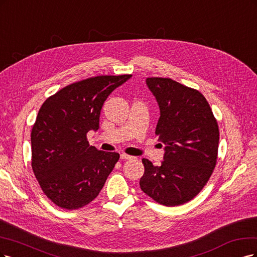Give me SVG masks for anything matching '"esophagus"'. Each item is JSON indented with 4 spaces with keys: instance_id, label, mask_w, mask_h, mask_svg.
Listing matches in <instances>:
<instances>
[{
    "instance_id": "obj_1",
    "label": "esophagus",
    "mask_w": 257,
    "mask_h": 257,
    "mask_svg": "<svg viewBox=\"0 0 257 257\" xmlns=\"http://www.w3.org/2000/svg\"><path fill=\"white\" fill-rule=\"evenodd\" d=\"M132 158H134V157L129 156V155H127V154H121V155H120V159H122V160H130V159H132Z\"/></svg>"
}]
</instances>
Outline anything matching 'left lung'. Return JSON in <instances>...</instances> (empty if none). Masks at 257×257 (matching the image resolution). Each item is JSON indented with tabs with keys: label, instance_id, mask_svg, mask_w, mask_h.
<instances>
[{
	"label": "left lung",
	"instance_id": "obj_1",
	"mask_svg": "<svg viewBox=\"0 0 257 257\" xmlns=\"http://www.w3.org/2000/svg\"><path fill=\"white\" fill-rule=\"evenodd\" d=\"M146 84L159 104L155 134L165 153L159 167L142 159L140 187L157 203L178 206L200 193L211 176L218 158V122L198 90L169 78H147Z\"/></svg>",
	"mask_w": 257,
	"mask_h": 257
}]
</instances>
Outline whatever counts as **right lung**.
<instances>
[{"label":"right lung","mask_w":257,"mask_h":257,"mask_svg":"<svg viewBox=\"0 0 257 257\" xmlns=\"http://www.w3.org/2000/svg\"><path fill=\"white\" fill-rule=\"evenodd\" d=\"M131 74L98 76L65 86L39 109L31 134L32 169L56 206L79 209L97 197L119 159L90 146L89 130H98L102 105Z\"/></svg>","instance_id":"right-lung-1"}]
</instances>
